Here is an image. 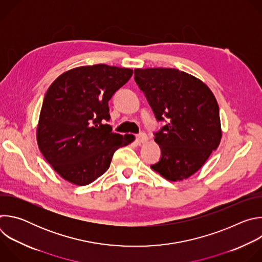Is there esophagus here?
Masks as SVG:
<instances>
[{
  "label": "esophagus",
  "mask_w": 262,
  "mask_h": 262,
  "mask_svg": "<svg viewBox=\"0 0 262 262\" xmlns=\"http://www.w3.org/2000/svg\"><path fill=\"white\" fill-rule=\"evenodd\" d=\"M146 141H147V136H146V134L141 133V134H139V135L136 136V142H137L138 144L145 143Z\"/></svg>",
  "instance_id": "esophagus-1"
}]
</instances>
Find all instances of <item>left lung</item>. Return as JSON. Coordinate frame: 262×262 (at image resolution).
<instances>
[{"instance_id":"obj_1","label":"left lung","mask_w":262,"mask_h":262,"mask_svg":"<svg viewBox=\"0 0 262 262\" xmlns=\"http://www.w3.org/2000/svg\"><path fill=\"white\" fill-rule=\"evenodd\" d=\"M156 119L161 159L151 168L171 181L196 173L217 148L222 133L217 102L209 88L189 73L173 68L135 69Z\"/></svg>"}]
</instances>
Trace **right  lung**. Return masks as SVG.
Wrapping results in <instances>:
<instances>
[{
  "mask_svg": "<svg viewBox=\"0 0 262 262\" xmlns=\"http://www.w3.org/2000/svg\"><path fill=\"white\" fill-rule=\"evenodd\" d=\"M133 76V70L97 64L73 68L49 88L37 127L41 154L65 180L86 185L110 167L118 148L134 136L116 134L108 121V100Z\"/></svg>",
  "mask_w": 262,
  "mask_h": 262,
  "instance_id": "right-lung-1",
  "label": "right lung"
}]
</instances>
